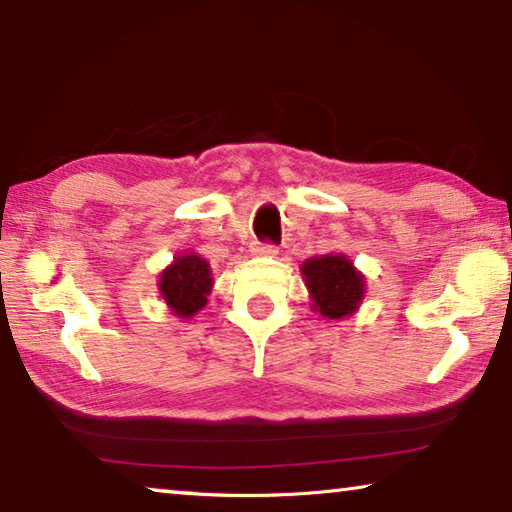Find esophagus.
Here are the masks:
<instances>
[{
    "label": "esophagus",
    "mask_w": 512,
    "mask_h": 512,
    "mask_svg": "<svg viewBox=\"0 0 512 512\" xmlns=\"http://www.w3.org/2000/svg\"><path fill=\"white\" fill-rule=\"evenodd\" d=\"M250 250H253L255 255H262V257H275L277 255V246H273V244H259V241H255V244L250 246Z\"/></svg>",
    "instance_id": "34e87169"
}]
</instances>
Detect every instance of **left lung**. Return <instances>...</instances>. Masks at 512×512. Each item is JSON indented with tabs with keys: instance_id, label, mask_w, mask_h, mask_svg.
Returning <instances> with one entry per match:
<instances>
[{
	"instance_id": "8db88e82",
	"label": "left lung",
	"mask_w": 512,
	"mask_h": 512,
	"mask_svg": "<svg viewBox=\"0 0 512 512\" xmlns=\"http://www.w3.org/2000/svg\"><path fill=\"white\" fill-rule=\"evenodd\" d=\"M311 293V307L327 320H341L359 309L366 293L363 277L345 255L311 257L300 266Z\"/></svg>"
}]
</instances>
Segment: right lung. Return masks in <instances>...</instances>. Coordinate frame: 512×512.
I'll return each mask as SVG.
<instances>
[{"instance_id":"add662e5","label":"right lung","mask_w":512,"mask_h":512,"mask_svg":"<svg viewBox=\"0 0 512 512\" xmlns=\"http://www.w3.org/2000/svg\"><path fill=\"white\" fill-rule=\"evenodd\" d=\"M212 282L210 264L201 255L187 253L183 257L178 255L173 264L164 268L158 291L178 318H192L207 305Z\"/></svg>"}]
</instances>
